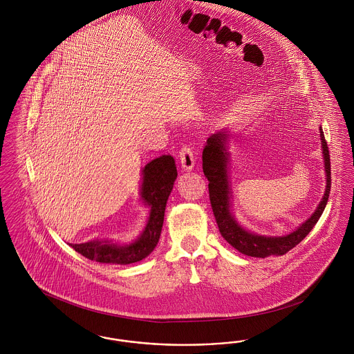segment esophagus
Returning <instances> with one entry per match:
<instances>
[{
  "label": "esophagus",
  "mask_w": 354,
  "mask_h": 354,
  "mask_svg": "<svg viewBox=\"0 0 354 354\" xmlns=\"http://www.w3.org/2000/svg\"><path fill=\"white\" fill-rule=\"evenodd\" d=\"M179 162L182 165V169L185 171H191L195 166V156L192 149L187 145H183L182 149L179 150Z\"/></svg>",
  "instance_id": "34e87169"
}]
</instances>
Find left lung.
I'll list each match as a JSON object with an SVG mask.
<instances>
[{"mask_svg":"<svg viewBox=\"0 0 354 354\" xmlns=\"http://www.w3.org/2000/svg\"><path fill=\"white\" fill-rule=\"evenodd\" d=\"M321 145L324 153V166L326 172V188L321 199L317 209L313 215L303 223L296 231L286 236H261L245 231L241 225L237 224L234 215L231 214V187L228 182V155L225 150V143L228 135L225 131H219L211 135L207 139V145L203 149V172L208 179V191L211 207L215 215V219L219 227L220 234L230 243L235 250L243 254L252 257H268V256H281L295 248L304 237L308 235L316 223L320 219L325 205L330 194V155L325 140L324 133L320 129Z\"/></svg>","mask_w":354,"mask_h":354,"instance_id":"obj_1","label":"left lung"}]
</instances>
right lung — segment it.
Instances as JSON below:
<instances>
[{"mask_svg":"<svg viewBox=\"0 0 354 354\" xmlns=\"http://www.w3.org/2000/svg\"><path fill=\"white\" fill-rule=\"evenodd\" d=\"M143 182L140 195L143 202L151 207L150 218L145 231L134 243L118 245L107 240H94L82 244H68L88 260L103 264H131L143 260L156 247L165 220V209L176 179L175 159L171 155H162L151 160L142 171Z\"/></svg>","mask_w":354,"mask_h":354,"instance_id":"add662e5","label":"right lung"}]
</instances>
